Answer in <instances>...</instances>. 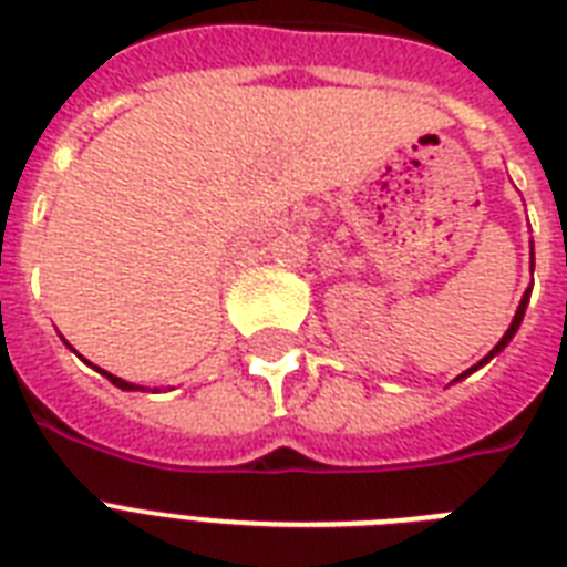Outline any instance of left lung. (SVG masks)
Masks as SVG:
<instances>
[{"label": "left lung", "instance_id": "left-lung-1", "mask_svg": "<svg viewBox=\"0 0 567 567\" xmlns=\"http://www.w3.org/2000/svg\"><path fill=\"white\" fill-rule=\"evenodd\" d=\"M527 300H529V291H527V293H524V300H520L518 311H515V320H512V327H509V329H506V336H503V338H501V341H497V347H494L492 353L485 355V359H483V362H480V364H485V362H488V359H494V355L501 353L503 347L509 344V341H512V336H515V332H518V327H520V320H524V311H527ZM480 364H474V368H471V371H465V373H462V377H467V373H474V371H476V368H480Z\"/></svg>", "mask_w": 567, "mask_h": 567}]
</instances>
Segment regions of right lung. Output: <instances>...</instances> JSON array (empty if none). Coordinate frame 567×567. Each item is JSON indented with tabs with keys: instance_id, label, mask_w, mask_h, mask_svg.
I'll use <instances>...</instances> for the list:
<instances>
[{
	"instance_id": "add662e5",
	"label": "right lung",
	"mask_w": 567,
	"mask_h": 567,
	"mask_svg": "<svg viewBox=\"0 0 567 567\" xmlns=\"http://www.w3.org/2000/svg\"><path fill=\"white\" fill-rule=\"evenodd\" d=\"M102 373H105V371H102ZM105 377H109L111 382H114V385H117V388H123V391H135V388H137V385H132V382H123V379H120V377H111V373H105Z\"/></svg>"
}]
</instances>
